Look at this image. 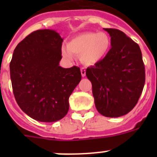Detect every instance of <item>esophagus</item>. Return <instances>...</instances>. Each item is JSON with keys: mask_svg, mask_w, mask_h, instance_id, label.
Listing matches in <instances>:
<instances>
[{"mask_svg": "<svg viewBox=\"0 0 157 157\" xmlns=\"http://www.w3.org/2000/svg\"><path fill=\"white\" fill-rule=\"evenodd\" d=\"M81 74L82 77H85L86 76V69L84 67H82L81 68Z\"/></svg>", "mask_w": 157, "mask_h": 157, "instance_id": "1", "label": "esophagus"}]
</instances>
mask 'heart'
<instances>
[{
  "label": "heart",
  "mask_w": 157,
  "mask_h": 157,
  "mask_svg": "<svg viewBox=\"0 0 157 157\" xmlns=\"http://www.w3.org/2000/svg\"><path fill=\"white\" fill-rule=\"evenodd\" d=\"M111 47L110 37L105 32H86L74 37L61 47L62 56L68 61L79 56L86 65H93L107 56Z\"/></svg>",
  "instance_id": "1"
}]
</instances>
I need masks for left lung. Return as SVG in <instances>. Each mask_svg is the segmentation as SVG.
Segmentation results:
<instances>
[{"label":"left lung","instance_id":"obj_1","mask_svg":"<svg viewBox=\"0 0 157 157\" xmlns=\"http://www.w3.org/2000/svg\"><path fill=\"white\" fill-rule=\"evenodd\" d=\"M111 37L107 56L86 69L94 103L100 114L120 117L138 103L145 85V66L139 45L123 31L104 28Z\"/></svg>","mask_w":157,"mask_h":157}]
</instances>
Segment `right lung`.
I'll return each mask as SVG.
<instances>
[{"label": "right lung", "mask_w": 157, "mask_h": 157, "mask_svg": "<svg viewBox=\"0 0 157 157\" xmlns=\"http://www.w3.org/2000/svg\"><path fill=\"white\" fill-rule=\"evenodd\" d=\"M63 38L54 30L34 31L19 43L10 63L13 94L19 108L39 122L61 120L69 97L81 81L80 68L59 66Z\"/></svg>", "instance_id": "right-lung-1"}]
</instances>
